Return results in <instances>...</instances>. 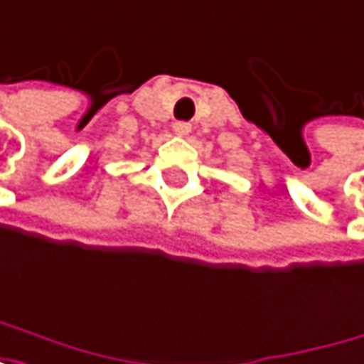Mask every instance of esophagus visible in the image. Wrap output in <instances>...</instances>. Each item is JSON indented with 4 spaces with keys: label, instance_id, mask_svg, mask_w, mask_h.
<instances>
[{
    "label": "esophagus",
    "instance_id": "34e87169",
    "mask_svg": "<svg viewBox=\"0 0 364 364\" xmlns=\"http://www.w3.org/2000/svg\"><path fill=\"white\" fill-rule=\"evenodd\" d=\"M173 132L178 134V137H184V134L191 132V124L188 122H176L173 124Z\"/></svg>",
    "mask_w": 364,
    "mask_h": 364
}]
</instances>
